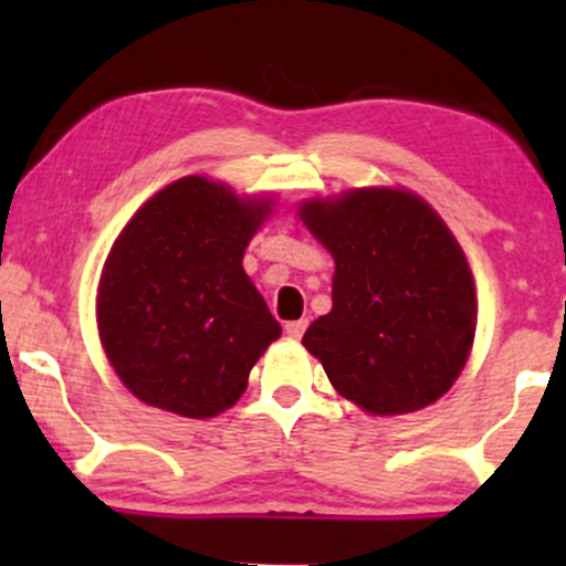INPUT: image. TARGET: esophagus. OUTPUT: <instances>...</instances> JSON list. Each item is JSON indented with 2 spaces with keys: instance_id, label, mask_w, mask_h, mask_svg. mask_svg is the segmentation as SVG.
I'll list each match as a JSON object with an SVG mask.
<instances>
[{
  "instance_id": "obj_1",
  "label": "esophagus",
  "mask_w": 566,
  "mask_h": 566,
  "mask_svg": "<svg viewBox=\"0 0 566 566\" xmlns=\"http://www.w3.org/2000/svg\"><path fill=\"white\" fill-rule=\"evenodd\" d=\"M305 327H308V322L305 319H295V322H287L284 324V333H287L292 340H297V337H301L303 333H305Z\"/></svg>"
}]
</instances>
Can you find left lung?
<instances>
[{
  "label": "left lung",
  "mask_w": 566,
  "mask_h": 566,
  "mask_svg": "<svg viewBox=\"0 0 566 566\" xmlns=\"http://www.w3.org/2000/svg\"><path fill=\"white\" fill-rule=\"evenodd\" d=\"M297 216L335 258L333 311L305 329L335 391L373 415L444 396L476 333V292L458 239L418 193L354 188Z\"/></svg>",
  "instance_id": "1"
}]
</instances>
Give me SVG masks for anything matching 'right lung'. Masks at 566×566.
I'll return each mask as SVG.
<instances>
[{
	"label": "right lung",
	"instance_id": "1",
	"mask_svg": "<svg viewBox=\"0 0 566 566\" xmlns=\"http://www.w3.org/2000/svg\"><path fill=\"white\" fill-rule=\"evenodd\" d=\"M269 212L271 199L188 175L116 237L97 284V329L140 401L201 420L244 394L250 369L282 335L242 269Z\"/></svg>",
	"mask_w": 566,
	"mask_h": 566
}]
</instances>
